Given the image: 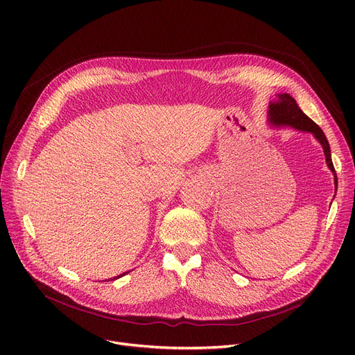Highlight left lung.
Segmentation results:
<instances>
[{"label": "left lung", "mask_w": 355, "mask_h": 355, "mask_svg": "<svg viewBox=\"0 0 355 355\" xmlns=\"http://www.w3.org/2000/svg\"><path fill=\"white\" fill-rule=\"evenodd\" d=\"M279 99L275 102L269 103V122L275 126H292L297 130H304V132H311L316 139L320 141L322 145L327 165L329 170L334 174V184H335V193H337V174H335V168L331 159V149L329 144L327 141L325 134L322 132V129L316 125L311 118H308L301 107L297 106L296 101L288 95V93H282V95L277 96Z\"/></svg>", "instance_id": "1"}]
</instances>
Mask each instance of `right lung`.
Returning a JSON list of instances; mask_svg holds the SVG:
<instances>
[{
	"label": "right lung",
	"mask_w": 355,
	"mask_h": 355,
	"mask_svg": "<svg viewBox=\"0 0 355 355\" xmlns=\"http://www.w3.org/2000/svg\"><path fill=\"white\" fill-rule=\"evenodd\" d=\"M123 275H125V273H122V275H119V276H118V277H121V276H123ZM118 277H114V279H118Z\"/></svg>",
	"instance_id": "add662e5"
}]
</instances>
